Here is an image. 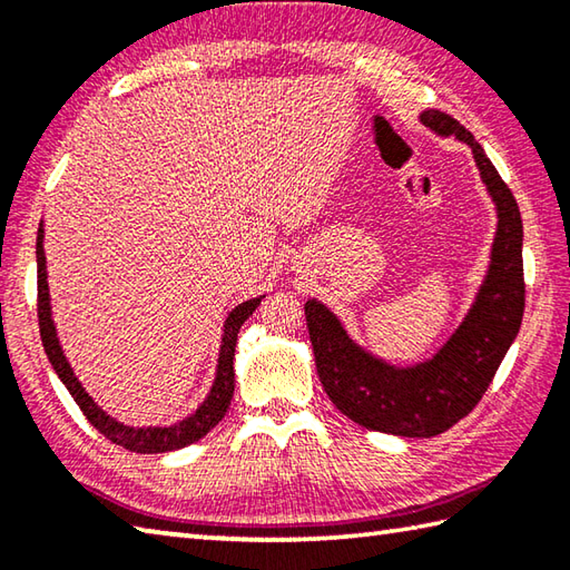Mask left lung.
<instances>
[{
    "mask_svg": "<svg viewBox=\"0 0 570 570\" xmlns=\"http://www.w3.org/2000/svg\"><path fill=\"white\" fill-rule=\"evenodd\" d=\"M419 119L439 137L468 144L498 210L488 272L463 321L431 357L394 365L362 347L323 301H306L308 335L325 394L360 426L404 439H431L475 409L524 316V227L512 190L458 119L439 110H423Z\"/></svg>",
    "mask_w": 570,
    "mask_h": 570,
    "instance_id": "left-lung-1",
    "label": "left lung"
}]
</instances>
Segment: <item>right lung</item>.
<instances>
[{
  "instance_id": "right-lung-1",
  "label": "right lung",
  "mask_w": 570,
  "mask_h": 570,
  "mask_svg": "<svg viewBox=\"0 0 570 570\" xmlns=\"http://www.w3.org/2000/svg\"><path fill=\"white\" fill-rule=\"evenodd\" d=\"M43 220L39 223V235H36V269H39V328H41V341L43 350L48 355V362L56 370L58 380L66 384L70 396L76 399V404L82 409V414L98 429L102 435H107L112 443L127 448V451L135 453H168L178 451V448H186L190 443L200 441L203 435H208L217 423L223 421L227 414L229 402H233L235 394V345H237V333L257 306L262 304L264 296H254L242 301L233 311L227 313L223 323V335H220V353H217V365H215V380L210 384L208 394H205L203 402L190 411L188 416L178 419L174 423H166V426H129V423L119 421L107 414V411L95 402V399L85 390L82 382L76 377L70 362L63 353V345H60V337L56 331L53 321V306H51V292H48V269H46V249H43Z\"/></svg>"
}]
</instances>
